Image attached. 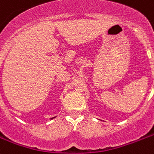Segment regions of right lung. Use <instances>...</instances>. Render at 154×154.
Masks as SVG:
<instances>
[{
	"instance_id": "add662e5",
	"label": "right lung",
	"mask_w": 154,
	"mask_h": 154,
	"mask_svg": "<svg viewBox=\"0 0 154 154\" xmlns=\"http://www.w3.org/2000/svg\"><path fill=\"white\" fill-rule=\"evenodd\" d=\"M54 118H55V117H53V118H51V119H54Z\"/></svg>"
}]
</instances>
